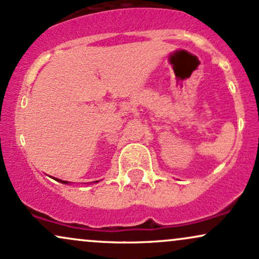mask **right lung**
Listing matches in <instances>:
<instances>
[{"label": "right lung", "instance_id": "add662e5", "mask_svg": "<svg viewBox=\"0 0 259 259\" xmlns=\"http://www.w3.org/2000/svg\"><path fill=\"white\" fill-rule=\"evenodd\" d=\"M57 181H60V180H58V179H57ZM60 182H62V183H67L66 181H60ZM96 182H98V181H96Z\"/></svg>", "mask_w": 259, "mask_h": 259}]
</instances>
